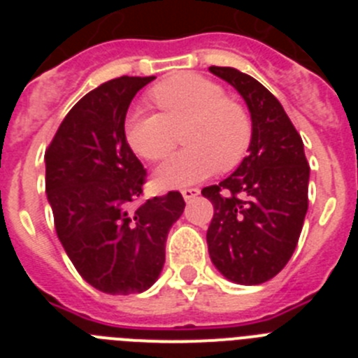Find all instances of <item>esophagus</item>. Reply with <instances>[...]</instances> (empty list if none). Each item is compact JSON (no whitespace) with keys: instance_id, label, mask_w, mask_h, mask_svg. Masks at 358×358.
<instances>
[{"instance_id":"obj_1","label":"esophagus","mask_w":358,"mask_h":358,"mask_svg":"<svg viewBox=\"0 0 358 358\" xmlns=\"http://www.w3.org/2000/svg\"><path fill=\"white\" fill-rule=\"evenodd\" d=\"M181 194H182V197H185V201L189 202V201H192V199L197 197V195L201 194V192H199V188H185L181 192Z\"/></svg>"}]
</instances>
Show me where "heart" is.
<instances>
[{"label": "heart", "mask_w": 358, "mask_h": 358, "mask_svg": "<svg viewBox=\"0 0 358 358\" xmlns=\"http://www.w3.org/2000/svg\"><path fill=\"white\" fill-rule=\"evenodd\" d=\"M150 98L161 113L132 110L125 122L132 150L148 161L164 159L185 127L188 147L156 170L159 188H185L242 163L252 141V120L242 103L227 98L222 85L181 73L154 85Z\"/></svg>", "instance_id": "obj_1"}]
</instances>
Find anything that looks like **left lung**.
Segmentation results:
<instances>
[{"mask_svg":"<svg viewBox=\"0 0 358 358\" xmlns=\"http://www.w3.org/2000/svg\"><path fill=\"white\" fill-rule=\"evenodd\" d=\"M245 100L252 120L249 156L227 179L206 186L213 204L208 251L240 285H260L290 260L308 210L310 166L303 140L267 87L235 68L211 66Z\"/></svg>","mask_w":358,"mask_h":358,"instance_id":"8db88e82","label":"left lung"}]
</instances>
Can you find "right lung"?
I'll return each mask as SVG.
<instances>
[{
    "label": "right lung",
    "mask_w": 358,
    "mask_h": 358,
    "mask_svg": "<svg viewBox=\"0 0 358 358\" xmlns=\"http://www.w3.org/2000/svg\"><path fill=\"white\" fill-rule=\"evenodd\" d=\"M154 77H120L71 107L46 148L57 236L82 278L106 294L143 292L159 276L166 236L185 211L179 192L138 202L147 170L125 138L136 93Z\"/></svg>",
    "instance_id": "1"
}]
</instances>
